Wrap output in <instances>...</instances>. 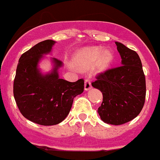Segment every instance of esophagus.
Returning a JSON list of instances; mask_svg holds the SVG:
<instances>
[{
  "mask_svg": "<svg viewBox=\"0 0 160 160\" xmlns=\"http://www.w3.org/2000/svg\"><path fill=\"white\" fill-rule=\"evenodd\" d=\"M91 82L89 79H85V82H84V89L85 90H88L91 88Z\"/></svg>",
  "mask_w": 160,
  "mask_h": 160,
  "instance_id": "34e87169",
  "label": "esophagus"
}]
</instances>
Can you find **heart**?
Listing matches in <instances>:
<instances>
[{"mask_svg": "<svg viewBox=\"0 0 160 160\" xmlns=\"http://www.w3.org/2000/svg\"><path fill=\"white\" fill-rule=\"evenodd\" d=\"M81 58L86 66H93L100 61L101 66L104 67L112 60V54L110 51H105L102 53V50L100 48H91L85 49L82 53Z\"/></svg>", "mask_w": 160, "mask_h": 160, "instance_id": "heart-1", "label": "heart"}]
</instances>
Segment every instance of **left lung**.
<instances>
[{
	"label": "left lung",
	"instance_id": "8db88e82",
	"mask_svg": "<svg viewBox=\"0 0 160 160\" xmlns=\"http://www.w3.org/2000/svg\"><path fill=\"white\" fill-rule=\"evenodd\" d=\"M121 65L99 73L92 86L101 90L103 101L98 108L101 120L120 125L137 117L145 103L146 79L139 55L116 42Z\"/></svg>",
	"mask_w": 160,
	"mask_h": 160
}]
</instances>
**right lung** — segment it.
Segmentation results:
<instances>
[{"label":"right lung","instance_id":"add662e5","mask_svg":"<svg viewBox=\"0 0 160 160\" xmlns=\"http://www.w3.org/2000/svg\"><path fill=\"white\" fill-rule=\"evenodd\" d=\"M55 43L45 40L24 53L18 60L13 82V95L21 114L41 125H55L65 119L73 99L84 88L83 79L72 82L59 78L62 62L53 58L52 72L42 75L37 67L43 54L50 53Z\"/></svg>","mask_w":160,"mask_h":160}]
</instances>
